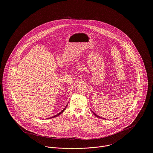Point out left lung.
<instances>
[{
  "mask_svg": "<svg viewBox=\"0 0 153 153\" xmlns=\"http://www.w3.org/2000/svg\"><path fill=\"white\" fill-rule=\"evenodd\" d=\"M94 115H95V116H96V117H99V118H101V117H99V116H97V115H96V114H94Z\"/></svg>",
  "mask_w": 153,
  "mask_h": 153,
  "instance_id": "obj_1",
  "label": "left lung"
}]
</instances>
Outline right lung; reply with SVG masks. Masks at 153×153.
I'll return each mask as SVG.
<instances>
[{
    "instance_id": "add662e5",
    "label": "right lung",
    "mask_w": 153,
    "mask_h": 153,
    "mask_svg": "<svg viewBox=\"0 0 153 153\" xmlns=\"http://www.w3.org/2000/svg\"><path fill=\"white\" fill-rule=\"evenodd\" d=\"M65 108H66V107H65V108H64V109H63V110H62V111H61V112H60V113H59V114H57V115H55V116H53V117H50V119H51V118H53V117H57V116H59V115H60V114H62V113H63V111H64V110H65ZM48 119H49V118H48Z\"/></svg>"
}]
</instances>
